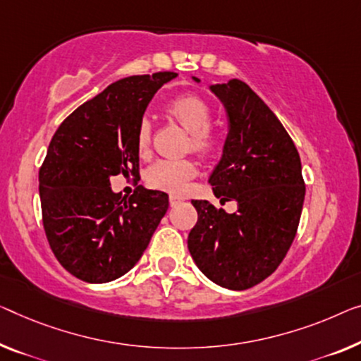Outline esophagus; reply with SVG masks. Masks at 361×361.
Here are the masks:
<instances>
[{"instance_id":"esophagus-1","label":"esophagus","mask_w":361,"mask_h":361,"mask_svg":"<svg viewBox=\"0 0 361 361\" xmlns=\"http://www.w3.org/2000/svg\"><path fill=\"white\" fill-rule=\"evenodd\" d=\"M170 206H176V204H180L183 201V197L176 196V195H170Z\"/></svg>"}]
</instances>
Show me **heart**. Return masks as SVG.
Returning <instances> with one entry per match:
<instances>
[{
	"instance_id": "heart-1",
	"label": "heart",
	"mask_w": 361,
	"mask_h": 361,
	"mask_svg": "<svg viewBox=\"0 0 361 361\" xmlns=\"http://www.w3.org/2000/svg\"><path fill=\"white\" fill-rule=\"evenodd\" d=\"M166 111L180 125L190 131L188 147L201 155L212 154L219 146V136L211 128V105L201 97L186 94L170 100ZM152 139V125L147 118L139 121L136 129V147L141 155H146ZM197 173V165L192 159H162L152 164L146 171V181L155 190L180 192L186 183Z\"/></svg>"
}]
</instances>
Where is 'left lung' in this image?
<instances>
[{
    "mask_svg": "<svg viewBox=\"0 0 361 361\" xmlns=\"http://www.w3.org/2000/svg\"><path fill=\"white\" fill-rule=\"evenodd\" d=\"M211 90L227 111L228 134L209 183L220 202L235 201L238 209L227 214L209 201H191L197 222L188 248L212 282L246 290L271 276L292 246L305 181L292 137L248 84L232 79Z\"/></svg>",
    "mask_w": 361,
    "mask_h": 361,
    "instance_id": "8db88e82",
    "label": "left lung"
}]
</instances>
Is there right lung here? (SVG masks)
<instances>
[{"instance_id":"obj_1","label":"right lung","mask_w":361,"mask_h":361,"mask_svg":"<svg viewBox=\"0 0 361 361\" xmlns=\"http://www.w3.org/2000/svg\"><path fill=\"white\" fill-rule=\"evenodd\" d=\"M176 73L129 76L78 106L53 134L39 171L43 228L53 255L89 283L125 276L169 209V195L137 186L113 192L115 175L139 180L136 129L149 102Z\"/></svg>"}]
</instances>
